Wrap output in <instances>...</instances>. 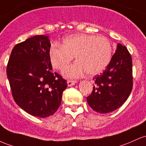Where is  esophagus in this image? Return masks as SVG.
I'll use <instances>...</instances> for the list:
<instances>
[{"mask_svg": "<svg viewBox=\"0 0 146 146\" xmlns=\"http://www.w3.org/2000/svg\"><path fill=\"white\" fill-rule=\"evenodd\" d=\"M76 82H77V81H73V80H68V86L69 87L74 86V85L76 83Z\"/></svg>", "mask_w": 146, "mask_h": 146, "instance_id": "34e87169", "label": "esophagus"}]
</instances>
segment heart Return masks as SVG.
Returning a JSON list of instances; mask_svg holds the SVG:
<instances>
[{
  "label": "heart",
  "mask_w": 146,
  "mask_h": 146,
  "mask_svg": "<svg viewBox=\"0 0 146 146\" xmlns=\"http://www.w3.org/2000/svg\"><path fill=\"white\" fill-rule=\"evenodd\" d=\"M76 56L78 61L67 67L63 74L69 78H76L86 72L96 75L108 67L112 56V46L106 37L89 34H75L63 39L62 45L54 44L49 50L52 66L63 70Z\"/></svg>",
  "instance_id": "obj_1"
}]
</instances>
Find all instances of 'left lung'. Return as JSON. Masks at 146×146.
<instances>
[{"label": "left lung", "mask_w": 146, "mask_h": 146, "mask_svg": "<svg viewBox=\"0 0 146 146\" xmlns=\"http://www.w3.org/2000/svg\"><path fill=\"white\" fill-rule=\"evenodd\" d=\"M94 86L87 97L96 112L106 114L120 108L132 90V63L128 50L118 43L115 53L104 72L93 78Z\"/></svg>", "instance_id": "left-lung-1"}]
</instances>
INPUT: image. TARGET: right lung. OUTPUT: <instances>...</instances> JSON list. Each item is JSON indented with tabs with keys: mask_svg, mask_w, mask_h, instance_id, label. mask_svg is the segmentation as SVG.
I'll list each match as a JSON object with an SVG mask.
<instances>
[{
	"mask_svg": "<svg viewBox=\"0 0 146 146\" xmlns=\"http://www.w3.org/2000/svg\"><path fill=\"white\" fill-rule=\"evenodd\" d=\"M49 36L37 35L14 46L7 75L16 104L32 116L53 115L60 106L66 80L56 72L49 58Z\"/></svg>",
	"mask_w": 146,
	"mask_h": 146,
	"instance_id": "obj_1",
	"label": "right lung"
}]
</instances>
